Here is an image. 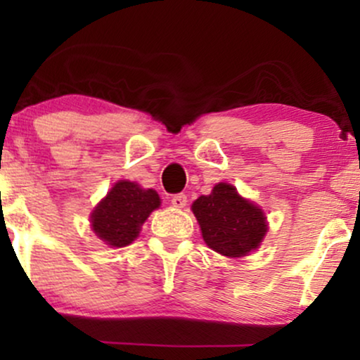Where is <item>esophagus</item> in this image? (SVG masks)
Segmentation results:
<instances>
[{
  "label": "esophagus",
  "instance_id": "esophagus-1",
  "mask_svg": "<svg viewBox=\"0 0 360 360\" xmlns=\"http://www.w3.org/2000/svg\"><path fill=\"white\" fill-rule=\"evenodd\" d=\"M171 205L174 206V208H184V206L188 205V196H186V194H174V196L171 198Z\"/></svg>",
  "mask_w": 360,
  "mask_h": 360
}]
</instances>
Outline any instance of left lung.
I'll return each mask as SVG.
<instances>
[{"label":"left lung","mask_w":360,"mask_h":360,"mask_svg":"<svg viewBox=\"0 0 360 360\" xmlns=\"http://www.w3.org/2000/svg\"><path fill=\"white\" fill-rule=\"evenodd\" d=\"M191 210L206 245L225 257H243L259 249L267 232L262 210L232 184H214L212 194L198 198Z\"/></svg>","instance_id":"left-lung-1"}]
</instances>
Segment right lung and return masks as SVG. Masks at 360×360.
<instances>
[{"label": "right lung", "instance_id": "obj_1", "mask_svg": "<svg viewBox=\"0 0 360 360\" xmlns=\"http://www.w3.org/2000/svg\"><path fill=\"white\" fill-rule=\"evenodd\" d=\"M160 206L154 189L118 181L91 213V229L110 247L130 245L139 237L148 214Z\"/></svg>", "mask_w": 360, "mask_h": 360}]
</instances>
